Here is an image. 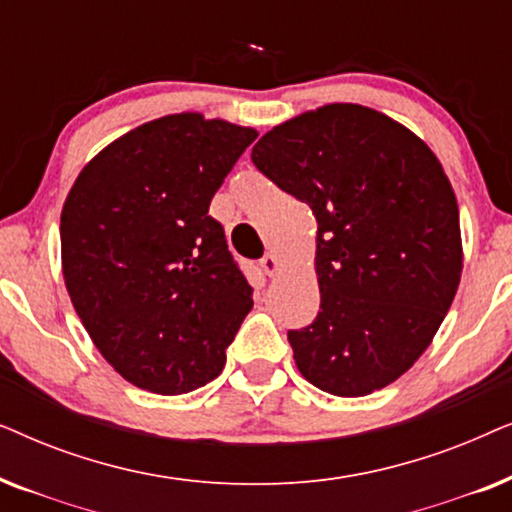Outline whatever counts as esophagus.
Wrapping results in <instances>:
<instances>
[{
  "label": "esophagus",
  "instance_id": "obj_1",
  "mask_svg": "<svg viewBox=\"0 0 512 512\" xmlns=\"http://www.w3.org/2000/svg\"><path fill=\"white\" fill-rule=\"evenodd\" d=\"M258 265H261V270H263L268 277L277 275L279 268H282V263H279L277 254H272V251H270V254H265V256L261 258V263H258Z\"/></svg>",
  "mask_w": 512,
  "mask_h": 512
}]
</instances>
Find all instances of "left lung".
I'll return each mask as SVG.
<instances>
[{
    "label": "left lung",
    "mask_w": 512,
    "mask_h": 512,
    "mask_svg": "<svg viewBox=\"0 0 512 512\" xmlns=\"http://www.w3.org/2000/svg\"><path fill=\"white\" fill-rule=\"evenodd\" d=\"M251 160L317 219V319L289 331L307 382L366 396L412 368L459 289V205L424 139L382 111L324 104L258 139Z\"/></svg>",
    "instance_id": "left-lung-1"
}]
</instances>
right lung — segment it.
<instances>
[{
  "label": "right lung",
  "mask_w": 512,
  "mask_h": 512,
  "mask_svg": "<svg viewBox=\"0 0 512 512\" xmlns=\"http://www.w3.org/2000/svg\"><path fill=\"white\" fill-rule=\"evenodd\" d=\"M256 137L181 111L114 139L69 188L67 293L93 345L139 389L177 396L214 380L254 307L209 202Z\"/></svg>",
  "instance_id": "right-lung-1"
}]
</instances>
